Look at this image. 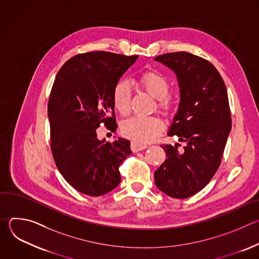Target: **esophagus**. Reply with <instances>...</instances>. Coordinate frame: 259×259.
Returning <instances> with one entry per match:
<instances>
[{
    "label": "esophagus",
    "mask_w": 259,
    "mask_h": 259,
    "mask_svg": "<svg viewBox=\"0 0 259 259\" xmlns=\"http://www.w3.org/2000/svg\"><path fill=\"white\" fill-rule=\"evenodd\" d=\"M146 147H147V145H145V144H142V143H139V142H136V141H131V151L133 153L143 151V150L146 149Z\"/></svg>",
    "instance_id": "esophagus-1"
}]
</instances>
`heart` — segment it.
<instances>
[{
    "instance_id": "heart-1",
    "label": "heart",
    "mask_w": 259,
    "mask_h": 259,
    "mask_svg": "<svg viewBox=\"0 0 259 259\" xmlns=\"http://www.w3.org/2000/svg\"><path fill=\"white\" fill-rule=\"evenodd\" d=\"M138 83L140 87L153 97L157 98L158 110L169 117L174 108V102L170 96V82L158 70L151 69L142 72ZM132 89L126 79H120L113 88V102L121 116H127L131 109ZM165 129L164 122L159 117H132L123 122L121 132L133 141L145 144L156 140Z\"/></svg>"
}]
</instances>
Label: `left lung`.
Here are the masks:
<instances>
[{"mask_svg": "<svg viewBox=\"0 0 259 259\" xmlns=\"http://www.w3.org/2000/svg\"><path fill=\"white\" fill-rule=\"evenodd\" d=\"M155 60L176 73L180 103L168 136L184 143L162 144L166 161L155 172L160 191L171 198L187 199L202 191L220 166L232 116L227 87L208 60L180 51L159 55Z\"/></svg>", "mask_w": 259, "mask_h": 259, "instance_id": "obj_1", "label": "left lung"}]
</instances>
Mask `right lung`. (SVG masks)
<instances>
[{
	"label": "right lung",
	"instance_id": "1",
	"mask_svg": "<svg viewBox=\"0 0 259 259\" xmlns=\"http://www.w3.org/2000/svg\"><path fill=\"white\" fill-rule=\"evenodd\" d=\"M137 55L105 51L77 54L57 72L48 102L50 146L55 164L78 192L98 197L118 187L130 141H99L101 124L117 129L113 88Z\"/></svg>",
	"mask_w": 259,
	"mask_h": 259
}]
</instances>
